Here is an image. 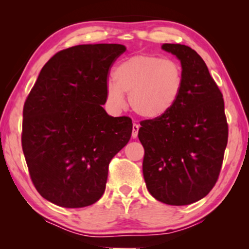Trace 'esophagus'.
Returning <instances> with one entry per match:
<instances>
[{
  "label": "esophagus",
  "mask_w": 249,
  "mask_h": 249,
  "mask_svg": "<svg viewBox=\"0 0 249 249\" xmlns=\"http://www.w3.org/2000/svg\"><path fill=\"white\" fill-rule=\"evenodd\" d=\"M139 127H141V125H139L138 124H132V134H131L132 138H137Z\"/></svg>",
  "instance_id": "obj_1"
}]
</instances>
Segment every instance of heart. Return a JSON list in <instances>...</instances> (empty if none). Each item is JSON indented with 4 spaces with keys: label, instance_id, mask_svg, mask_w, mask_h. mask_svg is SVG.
Returning <instances> with one entry per match:
<instances>
[{
    "label": "heart",
    "instance_id": "heart-1",
    "mask_svg": "<svg viewBox=\"0 0 249 249\" xmlns=\"http://www.w3.org/2000/svg\"><path fill=\"white\" fill-rule=\"evenodd\" d=\"M105 90L113 111L124 107V94L136 114L147 120L163 118L175 107L183 87L182 68L173 60L153 54H137L122 61Z\"/></svg>",
    "mask_w": 249,
    "mask_h": 249
}]
</instances>
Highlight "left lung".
I'll list each match as a JSON object with an SVG mask.
<instances>
[{
  "mask_svg": "<svg viewBox=\"0 0 249 249\" xmlns=\"http://www.w3.org/2000/svg\"><path fill=\"white\" fill-rule=\"evenodd\" d=\"M162 49L181 62L183 87L168 114L141 122L142 173L155 199L188 205L205 197L219 178L228 144L224 101L196 51L181 44Z\"/></svg>",
  "mask_w": 249,
  "mask_h": 249,
  "instance_id": "left-lung-1",
  "label": "left lung"
}]
</instances>
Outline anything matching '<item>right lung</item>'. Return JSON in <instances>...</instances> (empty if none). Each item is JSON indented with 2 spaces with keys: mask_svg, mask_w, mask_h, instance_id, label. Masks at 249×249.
<instances>
[{
  "mask_svg": "<svg viewBox=\"0 0 249 249\" xmlns=\"http://www.w3.org/2000/svg\"><path fill=\"white\" fill-rule=\"evenodd\" d=\"M125 51L120 44H87L57 52L40 70L23 105L21 145L40 196L78 209L104 194L108 164L128 144L131 119L111 117L107 74Z\"/></svg>",
  "mask_w": 249,
  "mask_h": 249,
  "instance_id": "add662e5",
  "label": "right lung"
}]
</instances>
